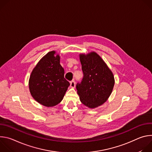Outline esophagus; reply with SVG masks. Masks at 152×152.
<instances>
[{
	"instance_id": "esophagus-1",
	"label": "esophagus",
	"mask_w": 152,
	"mask_h": 152,
	"mask_svg": "<svg viewBox=\"0 0 152 152\" xmlns=\"http://www.w3.org/2000/svg\"><path fill=\"white\" fill-rule=\"evenodd\" d=\"M75 85H76V82H75V81L74 80H72L71 82H70V86L72 88H75Z\"/></svg>"
}]
</instances>
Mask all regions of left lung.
Here are the masks:
<instances>
[{"mask_svg":"<svg viewBox=\"0 0 152 152\" xmlns=\"http://www.w3.org/2000/svg\"><path fill=\"white\" fill-rule=\"evenodd\" d=\"M83 76L76 84L81 102L90 108L104 103L111 95L114 85L113 73L95 52L80 55Z\"/></svg>","mask_w":152,"mask_h":152,"instance_id":"1","label":"left lung"}]
</instances>
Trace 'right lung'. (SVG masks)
<instances>
[{"instance_id": "add662e5", "label": "right lung", "mask_w": 152, "mask_h": 152, "mask_svg": "<svg viewBox=\"0 0 152 152\" xmlns=\"http://www.w3.org/2000/svg\"><path fill=\"white\" fill-rule=\"evenodd\" d=\"M55 51L46 54L34 69L29 86L34 99L40 104L49 107L62 100L70 82L64 78V70L59 63V56Z\"/></svg>"}]
</instances>
